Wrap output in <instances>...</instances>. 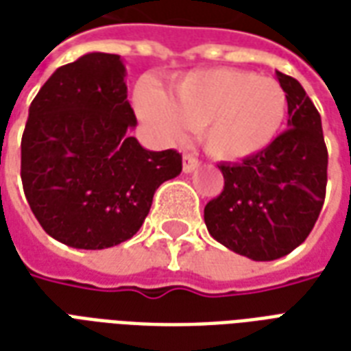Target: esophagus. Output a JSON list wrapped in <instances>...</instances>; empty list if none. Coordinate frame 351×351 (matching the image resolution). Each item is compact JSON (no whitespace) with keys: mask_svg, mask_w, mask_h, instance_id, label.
I'll return each mask as SVG.
<instances>
[{"mask_svg":"<svg viewBox=\"0 0 351 351\" xmlns=\"http://www.w3.org/2000/svg\"><path fill=\"white\" fill-rule=\"evenodd\" d=\"M197 166H199V160H197V157H194V155H191V154L183 155V172L185 173L194 172Z\"/></svg>","mask_w":351,"mask_h":351,"instance_id":"esophagus-1","label":"esophagus"}]
</instances>
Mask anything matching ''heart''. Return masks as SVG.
<instances>
[{
  "label": "heart",
  "mask_w": 351,
  "mask_h": 351,
  "mask_svg": "<svg viewBox=\"0 0 351 351\" xmlns=\"http://www.w3.org/2000/svg\"><path fill=\"white\" fill-rule=\"evenodd\" d=\"M135 107L149 133L162 142L199 131L215 159L237 162L270 146L287 116V94L272 77L237 68L186 73L172 83V97L152 79L135 90Z\"/></svg>",
  "instance_id": "obj_1"
}]
</instances>
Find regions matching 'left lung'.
Wrapping results in <instances>:
<instances>
[{
  "label": "left lung",
  "mask_w": 351,
  "mask_h": 351,
  "mask_svg": "<svg viewBox=\"0 0 351 351\" xmlns=\"http://www.w3.org/2000/svg\"><path fill=\"white\" fill-rule=\"evenodd\" d=\"M276 75L287 94L289 129L265 152L218 166L223 191L204 210L210 237L254 261L279 259L309 237L328 185L320 114L296 79Z\"/></svg>",
  "instance_id": "1"
}]
</instances>
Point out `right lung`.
Returning <instances> with one entry per match:
<instances>
[{"instance_id":"add662e5","label":"right lung","mask_w":351,"mask_h":351,"mask_svg":"<svg viewBox=\"0 0 351 351\" xmlns=\"http://www.w3.org/2000/svg\"><path fill=\"white\" fill-rule=\"evenodd\" d=\"M123 77L120 55L86 53L57 68L29 107L23 192L42 229L66 246L131 239L155 191L181 173L176 149L149 152L128 135L136 116Z\"/></svg>"}]
</instances>
